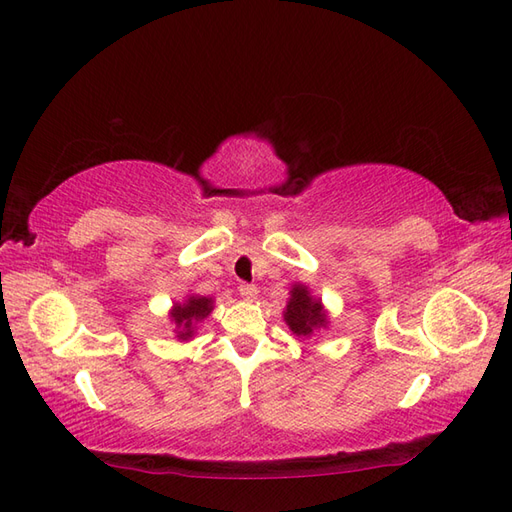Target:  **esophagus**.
Wrapping results in <instances>:
<instances>
[{
  "label": "esophagus",
  "instance_id": "esophagus-1",
  "mask_svg": "<svg viewBox=\"0 0 512 512\" xmlns=\"http://www.w3.org/2000/svg\"><path fill=\"white\" fill-rule=\"evenodd\" d=\"M239 294H241V297H243V299H247V301H250V299H256V294H258V288H256L254 284H247V282H241V284H239Z\"/></svg>",
  "mask_w": 512,
  "mask_h": 512
}]
</instances>
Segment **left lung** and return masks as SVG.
<instances>
[{"label": "left lung", "instance_id": "1", "mask_svg": "<svg viewBox=\"0 0 512 512\" xmlns=\"http://www.w3.org/2000/svg\"><path fill=\"white\" fill-rule=\"evenodd\" d=\"M288 327L297 335H309L316 327H324L327 324V316L322 314L320 301L309 297L305 286H294L292 297L286 305L284 314Z\"/></svg>", "mask_w": 512, "mask_h": 512}]
</instances>
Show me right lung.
I'll return each mask as SVG.
<instances>
[{
    "mask_svg": "<svg viewBox=\"0 0 512 512\" xmlns=\"http://www.w3.org/2000/svg\"><path fill=\"white\" fill-rule=\"evenodd\" d=\"M211 299L207 297H190L188 303L175 305L173 320L179 329V339H190L194 333V322L203 320L211 314Z\"/></svg>",
    "mask_w": 512,
    "mask_h": 512,
    "instance_id": "add662e5",
    "label": "right lung"
}]
</instances>
